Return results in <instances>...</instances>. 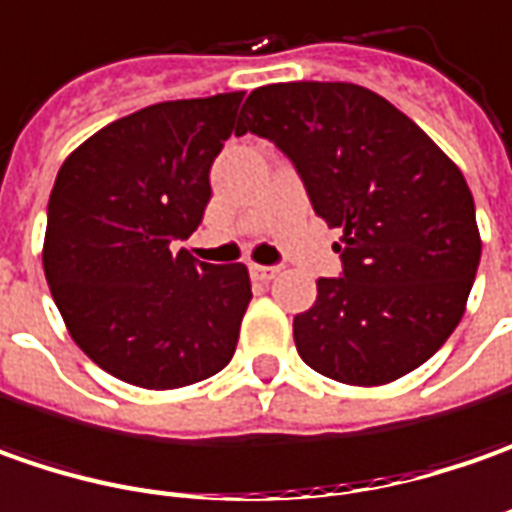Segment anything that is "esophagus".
Masks as SVG:
<instances>
[{"mask_svg": "<svg viewBox=\"0 0 512 512\" xmlns=\"http://www.w3.org/2000/svg\"><path fill=\"white\" fill-rule=\"evenodd\" d=\"M249 274H252L255 280H263V283H266V280H272L274 274H277V266H260V263H252V266H249Z\"/></svg>", "mask_w": 512, "mask_h": 512, "instance_id": "obj_1", "label": "esophagus"}]
</instances>
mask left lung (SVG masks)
<instances>
[{
    "instance_id": "obj_1",
    "label": "left lung",
    "mask_w": 512,
    "mask_h": 512,
    "mask_svg": "<svg viewBox=\"0 0 512 512\" xmlns=\"http://www.w3.org/2000/svg\"><path fill=\"white\" fill-rule=\"evenodd\" d=\"M269 138L314 212L343 238V274L294 317L303 362L345 385H385L442 348L482 257L465 175L391 101L348 81L249 93L235 135Z\"/></svg>"
}]
</instances>
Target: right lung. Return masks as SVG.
<instances>
[{
  "label": "right lung",
  "mask_w": 512,
  "mask_h": 512,
  "mask_svg": "<svg viewBox=\"0 0 512 512\" xmlns=\"http://www.w3.org/2000/svg\"><path fill=\"white\" fill-rule=\"evenodd\" d=\"M243 93L161 101L87 138L47 203L45 277L70 337L107 374L169 391L218 374L252 300L243 263L172 252L212 198Z\"/></svg>",
  "instance_id": "add662e5"
}]
</instances>
